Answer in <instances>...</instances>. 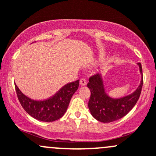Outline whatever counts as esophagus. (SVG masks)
<instances>
[{
	"label": "esophagus",
	"mask_w": 156,
	"mask_h": 156,
	"mask_svg": "<svg viewBox=\"0 0 156 156\" xmlns=\"http://www.w3.org/2000/svg\"><path fill=\"white\" fill-rule=\"evenodd\" d=\"M80 84H81V85H86L87 84V81H86L85 78H81V80H80Z\"/></svg>",
	"instance_id": "34e87169"
}]
</instances>
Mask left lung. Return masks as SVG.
Wrapping results in <instances>:
<instances>
[{"mask_svg": "<svg viewBox=\"0 0 156 156\" xmlns=\"http://www.w3.org/2000/svg\"><path fill=\"white\" fill-rule=\"evenodd\" d=\"M140 72L142 75L140 84L130 95L119 99L109 97L105 92L103 79L100 74H94L90 77L87 87L90 90L88 107L93 117L103 123L115 122L125 116L139 100L142 90L144 78L140 62H138Z\"/></svg>", "mask_w": 156, "mask_h": 156, "instance_id": "8db88e82", "label": "left lung"}]
</instances>
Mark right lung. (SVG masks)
Masks as SVG:
<instances>
[{
    "mask_svg": "<svg viewBox=\"0 0 156 156\" xmlns=\"http://www.w3.org/2000/svg\"><path fill=\"white\" fill-rule=\"evenodd\" d=\"M79 80L63 86L48 100L37 101L23 94L15 84L17 97L23 108L31 117L42 122H54L60 119L68 108L72 95L78 90Z\"/></svg>",
    "mask_w": 156,
    "mask_h": 156,
    "instance_id": "obj_1",
    "label": "right lung"
}]
</instances>
